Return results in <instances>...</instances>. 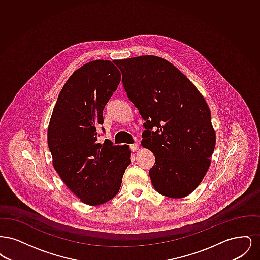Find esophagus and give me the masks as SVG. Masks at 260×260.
<instances>
[{
	"mask_svg": "<svg viewBox=\"0 0 260 260\" xmlns=\"http://www.w3.org/2000/svg\"><path fill=\"white\" fill-rule=\"evenodd\" d=\"M129 149H131V151H132V152H136V151L138 150V145H137L136 143L131 144V145H129Z\"/></svg>",
	"mask_w": 260,
	"mask_h": 260,
	"instance_id": "obj_1",
	"label": "esophagus"
}]
</instances>
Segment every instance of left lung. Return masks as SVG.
I'll return each mask as SVG.
<instances>
[{
  "instance_id": "left-lung-1",
  "label": "left lung",
  "mask_w": 260,
  "mask_h": 260,
  "mask_svg": "<svg viewBox=\"0 0 260 260\" xmlns=\"http://www.w3.org/2000/svg\"><path fill=\"white\" fill-rule=\"evenodd\" d=\"M117 66L127 98L145 121L141 145L155 156L152 184L164 196L185 197L203 180L215 146L206 100L161 57L136 56L117 60Z\"/></svg>"
}]
</instances>
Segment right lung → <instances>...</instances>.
I'll return each instance as SVG.
<instances>
[{"mask_svg": "<svg viewBox=\"0 0 260 260\" xmlns=\"http://www.w3.org/2000/svg\"><path fill=\"white\" fill-rule=\"evenodd\" d=\"M120 81L111 61L88 62L67 80L50 118L48 145L53 167L65 185L89 206L118 194L131 164L128 145H114L109 139L99 143L96 131Z\"/></svg>", "mask_w": 260, "mask_h": 260, "instance_id": "obj_1", "label": "right lung"}]
</instances>
